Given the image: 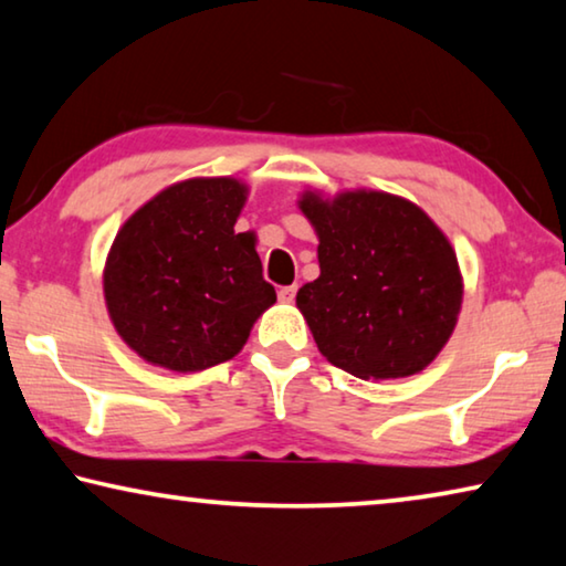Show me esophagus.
Segmentation results:
<instances>
[{
	"label": "esophagus",
	"mask_w": 566,
	"mask_h": 566,
	"mask_svg": "<svg viewBox=\"0 0 566 566\" xmlns=\"http://www.w3.org/2000/svg\"><path fill=\"white\" fill-rule=\"evenodd\" d=\"M294 296H296V284L282 286V290H280V300H282V302H286V304L294 302Z\"/></svg>",
	"instance_id": "esophagus-1"
}]
</instances>
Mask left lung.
<instances>
[{
    "mask_svg": "<svg viewBox=\"0 0 566 566\" xmlns=\"http://www.w3.org/2000/svg\"><path fill=\"white\" fill-rule=\"evenodd\" d=\"M300 209L319 237V276L296 306L324 357L359 379L409 377L434 361L464 294L442 229L409 199L375 189L304 191Z\"/></svg>",
    "mask_w": 566,
    "mask_h": 566,
    "instance_id": "1",
    "label": "left lung"
}]
</instances>
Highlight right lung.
Wrapping results in <instances>:
<instances>
[{
	"mask_svg": "<svg viewBox=\"0 0 566 566\" xmlns=\"http://www.w3.org/2000/svg\"><path fill=\"white\" fill-rule=\"evenodd\" d=\"M247 185L232 177L177 181L142 205L114 237L104 302L127 347L171 371L232 359L276 302L252 232H234Z\"/></svg>",
	"mask_w": 566,
	"mask_h": 566,
	"instance_id": "obj_1",
	"label": "right lung"
}]
</instances>
